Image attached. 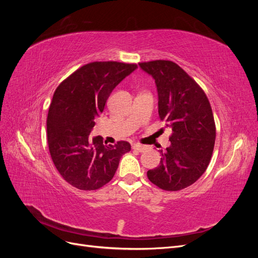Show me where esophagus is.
<instances>
[{
	"label": "esophagus",
	"instance_id": "obj_1",
	"mask_svg": "<svg viewBox=\"0 0 258 258\" xmlns=\"http://www.w3.org/2000/svg\"><path fill=\"white\" fill-rule=\"evenodd\" d=\"M132 148H134V150H136V151H138V152H144L147 148V146L139 144V143H134V144H132Z\"/></svg>",
	"mask_w": 258,
	"mask_h": 258
}]
</instances>
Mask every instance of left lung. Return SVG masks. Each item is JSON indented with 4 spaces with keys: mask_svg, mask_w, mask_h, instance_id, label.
I'll return each mask as SVG.
<instances>
[{
    "mask_svg": "<svg viewBox=\"0 0 258 258\" xmlns=\"http://www.w3.org/2000/svg\"><path fill=\"white\" fill-rule=\"evenodd\" d=\"M139 64L154 77L159 118L172 129L171 145L160 151L159 166L148 170L147 177L163 190H181L205 173L212 157L216 137L212 107L204 89L175 62Z\"/></svg>",
    "mask_w": 258,
    "mask_h": 258,
    "instance_id": "left-lung-1",
    "label": "left lung"
}]
</instances>
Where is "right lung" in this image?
Masks as SVG:
<instances>
[{
    "mask_svg": "<svg viewBox=\"0 0 258 258\" xmlns=\"http://www.w3.org/2000/svg\"><path fill=\"white\" fill-rule=\"evenodd\" d=\"M136 63L95 61L77 69L54 90L47 116L48 148L54 167L70 185L96 190L113 178L120 157L131 150L127 141L104 145L90 138L106 100Z\"/></svg>",
    "mask_w": 258,
    "mask_h": 258,
    "instance_id": "1",
    "label": "right lung"
}]
</instances>
